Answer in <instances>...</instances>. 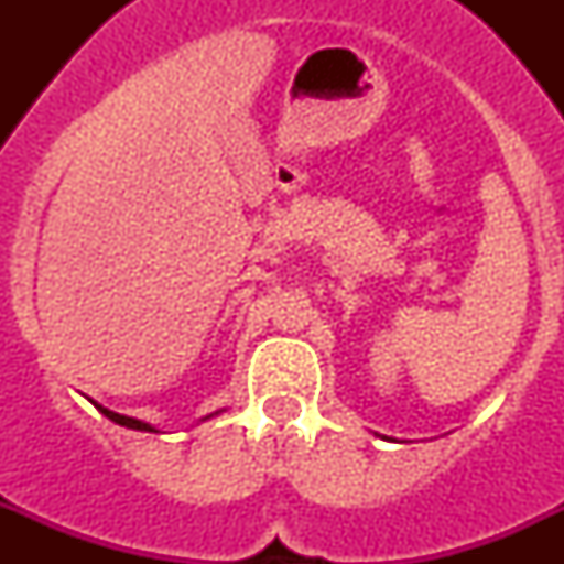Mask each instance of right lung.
<instances>
[{"instance_id":"1","label":"right lung","mask_w":564,"mask_h":564,"mask_svg":"<svg viewBox=\"0 0 564 564\" xmlns=\"http://www.w3.org/2000/svg\"><path fill=\"white\" fill-rule=\"evenodd\" d=\"M96 403V401H93ZM96 410L101 412V415H107L109 421L112 423H118V426H127V430H138V432H158L152 426V423H147V421H138V417H129V415H121V412H112V410H107V406H101V403H96ZM214 415H217V412H214ZM214 415H208V417H214Z\"/></svg>"}]
</instances>
